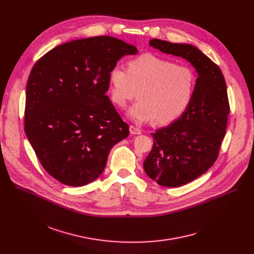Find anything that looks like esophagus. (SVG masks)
<instances>
[{"label":"esophagus","instance_id":"obj_1","mask_svg":"<svg viewBox=\"0 0 254 254\" xmlns=\"http://www.w3.org/2000/svg\"><path fill=\"white\" fill-rule=\"evenodd\" d=\"M129 131H130L131 134H140L141 133V130L139 128L133 127V126L129 127Z\"/></svg>","mask_w":254,"mask_h":254}]
</instances>
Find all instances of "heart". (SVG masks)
Returning a JSON list of instances; mask_svg holds the SVG:
<instances>
[{
    "mask_svg": "<svg viewBox=\"0 0 254 254\" xmlns=\"http://www.w3.org/2000/svg\"><path fill=\"white\" fill-rule=\"evenodd\" d=\"M110 83L112 99L119 107H126L138 91L139 100L128 112L134 122L167 125L190 105L197 77L188 66L144 53L128 62V70L120 65L112 68Z\"/></svg>",
    "mask_w": 254,
    "mask_h": 254,
    "instance_id": "heart-1",
    "label": "heart"
}]
</instances>
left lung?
<instances>
[{
  "label": "left lung",
  "mask_w": 254,
  "mask_h": 254,
  "mask_svg": "<svg viewBox=\"0 0 254 254\" xmlns=\"http://www.w3.org/2000/svg\"><path fill=\"white\" fill-rule=\"evenodd\" d=\"M150 46L182 57L196 69L195 92L185 113L152 133L154 146L143 162L147 175L165 187H180L206 173L218 158L229 102L220 68L197 47L152 39Z\"/></svg>",
  "instance_id": "1"
}]
</instances>
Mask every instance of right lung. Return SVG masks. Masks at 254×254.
<instances>
[{"label":"right lung","instance_id":"1","mask_svg":"<svg viewBox=\"0 0 254 254\" xmlns=\"http://www.w3.org/2000/svg\"><path fill=\"white\" fill-rule=\"evenodd\" d=\"M136 47L111 36L61 44L32 68L26 87L25 132L45 171L80 187L103 172L128 126L105 94L110 72Z\"/></svg>","mask_w":254,"mask_h":254}]
</instances>
